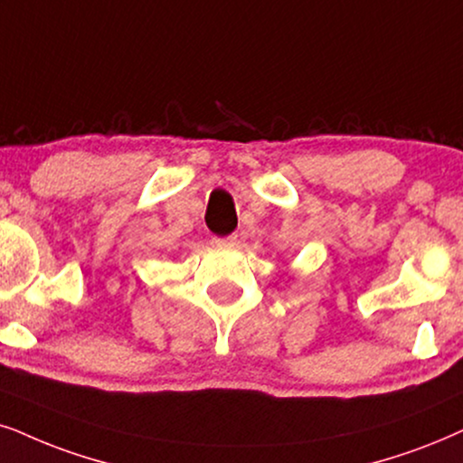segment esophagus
Returning a JSON list of instances; mask_svg holds the SVG:
<instances>
[{"instance_id":"34e87169","label":"esophagus","mask_w":463,"mask_h":463,"mask_svg":"<svg viewBox=\"0 0 463 463\" xmlns=\"http://www.w3.org/2000/svg\"><path fill=\"white\" fill-rule=\"evenodd\" d=\"M213 243L218 245V248H232V245L237 243V235H231V237H218V239H213Z\"/></svg>"}]
</instances>
